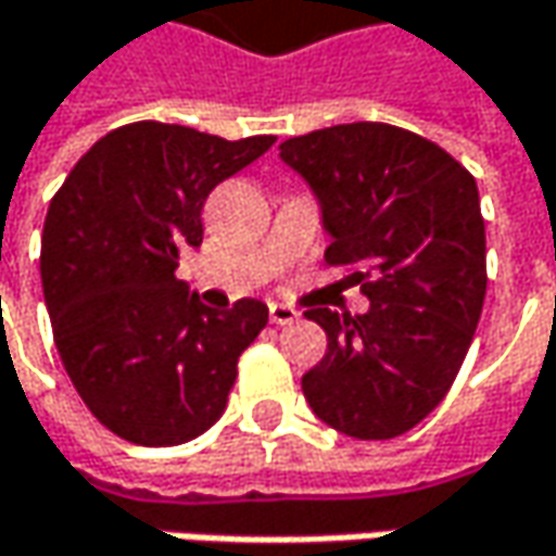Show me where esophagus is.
Returning <instances> with one entry per match:
<instances>
[{
	"instance_id": "esophagus-1",
	"label": "esophagus",
	"mask_w": 556,
	"mask_h": 556,
	"mask_svg": "<svg viewBox=\"0 0 556 556\" xmlns=\"http://www.w3.org/2000/svg\"><path fill=\"white\" fill-rule=\"evenodd\" d=\"M270 321H274V325H295V321H299V312L289 308V305L274 302V305H270Z\"/></svg>"
}]
</instances>
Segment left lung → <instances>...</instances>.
Returning <instances> with one entry per match:
<instances>
[{"label":"left lung","mask_w":556,"mask_h":556,"mask_svg":"<svg viewBox=\"0 0 556 556\" xmlns=\"http://www.w3.org/2000/svg\"><path fill=\"white\" fill-rule=\"evenodd\" d=\"M279 159L308 180L330 235L325 261L369 295L366 315L308 308L328 333L302 376L312 410L353 439H394L439 407L475 340L486 235L475 175L391 124L292 136Z\"/></svg>","instance_id":"obj_1"}]
</instances>
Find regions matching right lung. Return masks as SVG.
I'll use <instances>...</instances> for the list:
<instances>
[{"mask_svg":"<svg viewBox=\"0 0 556 556\" xmlns=\"http://www.w3.org/2000/svg\"><path fill=\"white\" fill-rule=\"evenodd\" d=\"M277 139H223L180 124L111 129L53 193L40 282L53 340L85 407L121 439L162 448L226 410L238 356L267 305L210 308L177 261L203 241V203Z\"/></svg>","mask_w":556,"mask_h":556,"instance_id":"right-lung-1","label":"right lung"}]
</instances>
